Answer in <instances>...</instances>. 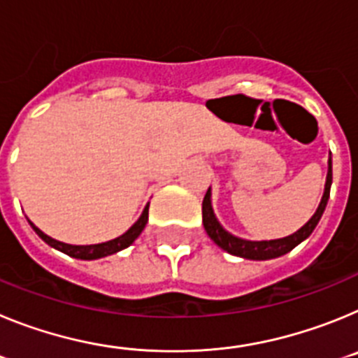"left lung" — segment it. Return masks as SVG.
<instances>
[{"mask_svg": "<svg viewBox=\"0 0 358 358\" xmlns=\"http://www.w3.org/2000/svg\"><path fill=\"white\" fill-rule=\"evenodd\" d=\"M330 188H331V156L328 159V173H327V185H324V192H322L321 202H319L315 213L310 217L308 222L303 227L292 233L289 236L276 240H245L240 236L231 235L229 231L224 229V226L218 222V218L215 217L213 206H211V188H208L206 197L202 201V224L206 229L208 236L217 243L218 248L224 249L229 255L240 256L245 260H273L278 256H283L287 252L292 251L296 245L308 238L312 235V231L321 220L322 213L327 210L328 199H330Z\"/></svg>", "mask_w": 358, "mask_h": 358, "instance_id": "obj_1", "label": "left lung"}]
</instances>
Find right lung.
Masks as SVG:
<instances>
[{
  "label": "right lung",
  "mask_w": 358,
  "mask_h": 358,
  "mask_svg": "<svg viewBox=\"0 0 358 358\" xmlns=\"http://www.w3.org/2000/svg\"><path fill=\"white\" fill-rule=\"evenodd\" d=\"M28 222H30L31 229L36 231L37 235H39L44 242L48 243V245H52L53 249H57V251L64 252V255L71 256V258H78V260H98V258L115 255V252L129 248V245H131V243L141 235V231L145 229V226H147L148 222V204L145 206L141 217L138 218V220H136V222L132 224L125 233H123V235L116 236V238L109 240V242L91 243V245H71V243L59 242V240L52 238V236H48L46 233H43V231H41L36 224L31 222V220H28Z\"/></svg>",
  "instance_id": "right-lung-1"
}]
</instances>
